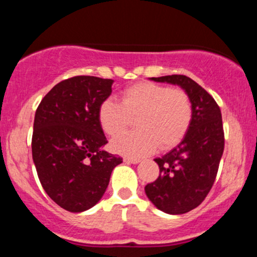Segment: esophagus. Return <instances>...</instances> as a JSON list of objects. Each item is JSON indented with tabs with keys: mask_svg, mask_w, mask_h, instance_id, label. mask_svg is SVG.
<instances>
[{
	"mask_svg": "<svg viewBox=\"0 0 257 257\" xmlns=\"http://www.w3.org/2000/svg\"><path fill=\"white\" fill-rule=\"evenodd\" d=\"M123 161H124V163H126V164H138V163H140V159H139V158L124 157V159H123Z\"/></svg>",
	"mask_w": 257,
	"mask_h": 257,
	"instance_id": "34e87169",
	"label": "esophagus"
}]
</instances>
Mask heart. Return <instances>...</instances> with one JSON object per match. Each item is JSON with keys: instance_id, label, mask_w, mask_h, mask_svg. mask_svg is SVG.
I'll return each mask as SVG.
<instances>
[{"instance_id": "b5f03b06", "label": "heart", "mask_w": 257, "mask_h": 257, "mask_svg": "<svg viewBox=\"0 0 257 257\" xmlns=\"http://www.w3.org/2000/svg\"><path fill=\"white\" fill-rule=\"evenodd\" d=\"M190 96L181 89L141 82L122 93V104L108 98L99 107V122L114 137L137 118L138 131L126 132L111 141L114 152L129 157L150 155L159 146L169 149L182 140L192 122Z\"/></svg>"}]
</instances>
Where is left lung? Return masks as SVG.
Wrapping results in <instances>:
<instances>
[{
  "instance_id": "1",
  "label": "left lung",
  "mask_w": 257,
  "mask_h": 257,
  "mask_svg": "<svg viewBox=\"0 0 257 257\" xmlns=\"http://www.w3.org/2000/svg\"><path fill=\"white\" fill-rule=\"evenodd\" d=\"M150 79L179 85L192 104V122L187 133L179 145L155 159L161 174L145 187L147 198L159 210L185 214L204 200L216 178L225 146L221 111L213 96L187 76Z\"/></svg>"
}]
</instances>
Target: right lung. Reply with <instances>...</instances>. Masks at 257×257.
<instances>
[{
	"label": "right lung",
	"instance_id": "add662e5",
	"mask_svg": "<svg viewBox=\"0 0 257 257\" xmlns=\"http://www.w3.org/2000/svg\"><path fill=\"white\" fill-rule=\"evenodd\" d=\"M113 79L76 76L52 88L35 113L32 159L43 190L71 213L88 210L104 196L122 158L105 151L99 107Z\"/></svg>",
	"mask_w": 257,
	"mask_h": 257
}]
</instances>
